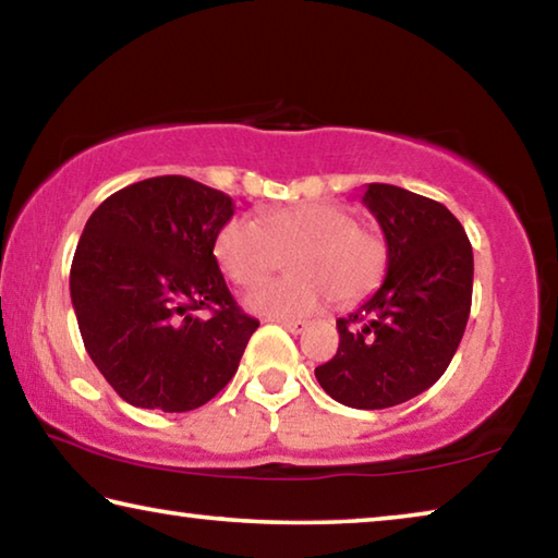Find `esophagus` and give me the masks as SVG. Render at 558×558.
<instances>
[{
    "mask_svg": "<svg viewBox=\"0 0 558 558\" xmlns=\"http://www.w3.org/2000/svg\"><path fill=\"white\" fill-rule=\"evenodd\" d=\"M276 323L286 327L288 332H292V335H300L302 329L307 327V323H302V319H276Z\"/></svg>",
    "mask_w": 558,
    "mask_h": 558,
    "instance_id": "34e87169",
    "label": "esophagus"
}]
</instances>
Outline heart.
<instances>
[{
  "label": "heart",
  "instance_id": "obj_1",
  "mask_svg": "<svg viewBox=\"0 0 558 558\" xmlns=\"http://www.w3.org/2000/svg\"><path fill=\"white\" fill-rule=\"evenodd\" d=\"M219 266L239 286H256L290 258V272L248 292L251 310L292 319L315 313L329 295L354 305L379 286L386 270V243L359 226L344 206L307 202L251 219H231L216 233Z\"/></svg>",
  "mask_w": 558,
  "mask_h": 558
}]
</instances>
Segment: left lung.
Here are the masks:
<instances>
[{"mask_svg": "<svg viewBox=\"0 0 558 558\" xmlns=\"http://www.w3.org/2000/svg\"><path fill=\"white\" fill-rule=\"evenodd\" d=\"M379 221L389 263L381 288L337 319L339 347L315 376L349 409H391L446 374L472 302V245L440 202L393 184L362 196Z\"/></svg>", "mask_w": 558, "mask_h": 558, "instance_id": "8db88e82", "label": "left lung"}]
</instances>
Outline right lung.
Masks as SVG:
<instances>
[{
  "label": "right lung",
  "instance_id": "1",
  "mask_svg": "<svg viewBox=\"0 0 558 558\" xmlns=\"http://www.w3.org/2000/svg\"><path fill=\"white\" fill-rule=\"evenodd\" d=\"M231 216V196L179 174L130 184L90 214L71 300L86 352L122 401L184 413L233 379L258 319L235 305L214 256Z\"/></svg>",
  "mask_w": 558,
  "mask_h": 558
}]
</instances>
